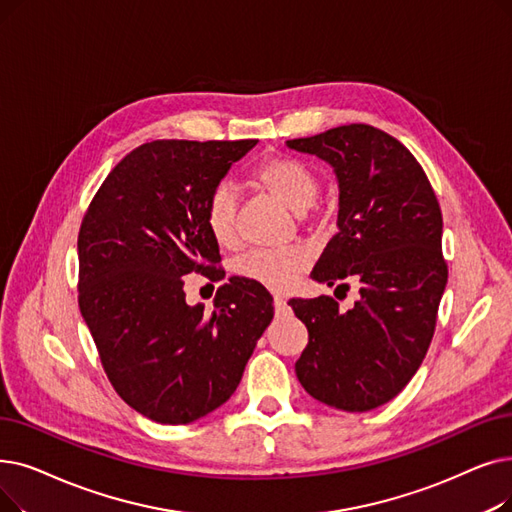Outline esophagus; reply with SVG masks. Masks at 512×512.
<instances>
[{
	"label": "esophagus",
	"instance_id": "esophagus-1",
	"mask_svg": "<svg viewBox=\"0 0 512 512\" xmlns=\"http://www.w3.org/2000/svg\"><path fill=\"white\" fill-rule=\"evenodd\" d=\"M274 309H276V314H284V311L288 309V307H286V301H284L280 295L274 297Z\"/></svg>",
	"mask_w": 512,
	"mask_h": 512
}]
</instances>
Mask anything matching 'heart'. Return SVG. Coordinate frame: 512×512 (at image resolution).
Wrapping results in <instances>:
<instances>
[{
  "label": "heart",
  "mask_w": 512,
  "mask_h": 512,
  "mask_svg": "<svg viewBox=\"0 0 512 512\" xmlns=\"http://www.w3.org/2000/svg\"><path fill=\"white\" fill-rule=\"evenodd\" d=\"M257 188L268 192L280 205L297 215L314 205L318 196V180L309 167L288 157L263 159L251 173ZM205 224L213 240L224 249L236 247V196L228 186L213 190L207 209ZM309 255L301 249L291 251H255L236 261L234 270L240 278L253 284L270 288V291H286L307 270Z\"/></svg>",
  "instance_id": "heart-1"
}]
</instances>
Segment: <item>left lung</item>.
<instances>
[{
  "mask_svg": "<svg viewBox=\"0 0 512 512\" xmlns=\"http://www.w3.org/2000/svg\"><path fill=\"white\" fill-rule=\"evenodd\" d=\"M286 146L316 154L339 182V232L311 278L360 284L347 311L326 295L288 301L309 332L297 379L326 406L368 412L410 383L433 339L448 282L437 196L412 152L372 125H341Z\"/></svg>",
  "mask_w": 512,
  "mask_h": 512,
  "instance_id": "8db88e82",
  "label": "left lung"
}]
</instances>
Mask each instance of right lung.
<instances>
[{
    "label": "right lung",
    "mask_w": 512,
    "mask_h": 512,
    "mask_svg": "<svg viewBox=\"0 0 512 512\" xmlns=\"http://www.w3.org/2000/svg\"><path fill=\"white\" fill-rule=\"evenodd\" d=\"M257 140H154L108 173L79 240V309L108 381L161 425H188L226 404L274 318L265 286L232 276L215 309L186 303L184 276L217 270L205 209Z\"/></svg>",
    "instance_id": "1"
}]
</instances>
